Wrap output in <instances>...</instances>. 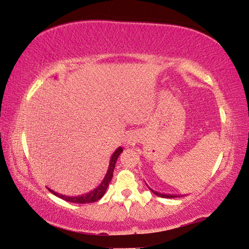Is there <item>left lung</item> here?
I'll list each match as a JSON object with an SVG mask.
<instances>
[{"label": "left lung", "instance_id": "1", "mask_svg": "<svg viewBox=\"0 0 249 249\" xmlns=\"http://www.w3.org/2000/svg\"><path fill=\"white\" fill-rule=\"evenodd\" d=\"M147 187H148V185H147ZM148 189H149V190H150L151 192L154 193V195H156L157 196H160V197H168V199H174V197H178V196H174V195H166V193H165V195H163V193H159V192H157V191H154L153 189L149 188V187H148Z\"/></svg>", "mask_w": 249, "mask_h": 249}]
</instances>
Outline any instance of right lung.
<instances>
[{"instance_id": "obj_1", "label": "right lung", "mask_w": 249, "mask_h": 249, "mask_svg": "<svg viewBox=\"0 0 249 249\" xmlns=\"http://www.w3.org/2000/svg\"><path fill=\"white\" fill-rule=\"evenodd\" d=\"M122 151H123V148H122V147H119V148H117L114 153H113L111 160H109L108 169L107 171V175H105L103 181L100 183L99 187H96L94 190L88 192L87 195H82V196H68L60 195V193L54 192L53 190H52V189H49V188H48V190L52 192L53 195H54L58 197H60V199L65 200L67 202H71V203L84 204V203H92V202L100 200L101 197L105 195L108 184H109V182H111L112 177H113V171H114V168H115L116 160H117V158H119V156L121 155Z\"/></svg>"}]
</instances>
